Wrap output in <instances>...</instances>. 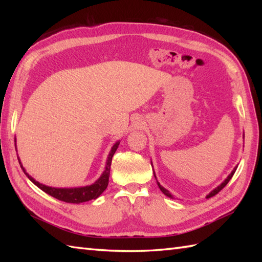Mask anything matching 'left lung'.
<instances>
[{"mask_svg":"<svg viewBox=\"0 0 262 262\" xmlns=\"http://www.w3.org/2000/svg\"><path fill=\"white\" fill-rule=\"evenodd\" d=\"M236 168H237V166H236ZM236 168H234V170H233L232 172H231V174L229 176V177H227L226 178V179H225V181L224 182H222L221 183V185L219 186V187H217V188H215L214 189V190L213 191H211L209 194H207V197H206V198H210V197H213V196H215V194H217V193H219L221 190H222V189H223L226 185H227V183H229V181L232 179V177H233V174H234L235 173V171H236ZM154 177H155V174H154ZM158 185H159V188L161 189V191H162L164 194H165V196H168V197H171L172 198V196H171V193L168 191V190H166V189L165 188H163L162 186H161L160 185V183L158 182Z\"/></svg>","mask_w":262,"mask_h":262,"instance_id":"8db88e82","label":"left lung"}]
</instances>
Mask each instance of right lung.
Here are the masks:
<instances>
[{"mask_svg":"<svg viewBox=\"0 0 262 262\" xmlns=\"http://www.w3.org/2000/svg\"><path fill=\"white\" fill-rule=\"evenodd\" d=\"M118 145H119V142H117L113 146V148H111L110 154L108 157V161H107V165H105V170L103 171L102 176L100 177L99 179L93 183V185L86 186V187H81V188H71V189L64 188L63 189V188H52V187H47L45 185H41V183H39L38 181H36L33 178H31L29 174L27 173L20 161H19V163H20V166L22 168V170H24V172L26 173V176L29 178V179L33 183H35L38 188H40L42 191H45L46 193L51 194L52 197L56 198L58 200H62V202H65V203L80 204V203L89 202V200L98 198L100 194H101L105 190V188H107L108 183H109L111 161H113V157H114L115 152L117 151V148H118Z\"/></svg>","mask_w":262,"mask_h":262,"instance_id":"obj_1","label":"right lung"}]
</instances>
